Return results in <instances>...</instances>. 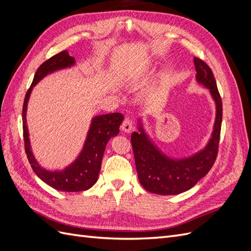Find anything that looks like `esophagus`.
<instances>
[{
  "mask_svg": "<svg viewBox=\"0 0 251 251\" xmlns=\"http://www.w3.org/2000/svg\"><path fill=\"white\" fill-rule=\"evenodd\" d=\"M133 128V121L130 118H126L121 125V130L126 133H130Z\"/></svg>",
  "mask_w": 251,
  "mask_h": 251,
  "instance_id": "1",
  "label": "esophagus"
}]
</instances>
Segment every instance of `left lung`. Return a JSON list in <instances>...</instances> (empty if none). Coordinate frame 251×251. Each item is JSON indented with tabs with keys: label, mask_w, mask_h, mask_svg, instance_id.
Returning <instances> with one entry per match:
<instances>
[{
	"label": "left lung",
	"mask_w": 251,
	"mask_h": 251,
	"mask_svg": "<svg viewBox=\"0 0 251 251\" xmlns=\"http://www.w3.org/2000/svg\"><path fill=\"white\" fill-rule=\"evenodd\" d=\"M194 63L197 81L210 91L217 105L214 132L204 150L192 157L175 160L154 146L140 124V133L134 132L131 142L139 182L150 193L168 196L188 191L210 171L217 159L222 125V100L207 64L198 57L194 58Z\"/></svg>",
	"instance_id": "left-lung-1"
}]
</instances>
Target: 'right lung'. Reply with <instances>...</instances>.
Returning <instances> with one entry per match:
<instances>
[{
    "label": "right lung",
    "mask_w": 251,
    "mask_h": 251,
    "mask_svg": "<svg viewBox=\"0 0 251 251\" xmlns=\"http://www.w3.org/2000/svg\"><path fill=\"white\" fill-rule=\"evenodd\" d=\"M74 64V57L70 56L67 50L57 53L47 59L46 62H44L36 70L31 86L27 91L22 113L25 151L32 170L45 183L57 191L69 193L87 191L96 183L98 174L100 172L105 146L112 137L119 133V126L124 120V115L120 113L105 114V115L94 117L81 153L76 160L64 171L50 172L43 169L37 163L31 151V148H30L29 133L26 123V111L29 96L31 94L33 87L47 74L67 67H71Z\"/></svg>",
    "instance_id": "1"
}]
</instances>
